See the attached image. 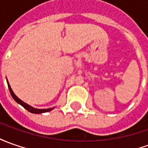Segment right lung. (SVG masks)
Here are the masks:
<instances>
[{
	"mask_svg": "<svg viewBox=\"0 0 148 148\" xmlns=\"http://www.w3.org/2000/svg\"><path fill=\"white\" fill-rule=\"evenodd\" d=\"M7 84H8V87H9V89H10V94L12 96V97L14 98V101L17 102V103L20 104L21 106H23L25 108V110H27L30 112V113H32V114H42V113H46V112H49V111H51L53 109H55V107H52V108H49V109H37V108H34V107L30 106L28 104L25 103L24 101H22L21 99H19L17 96L14 94V92L12 90V88L10 87V84H9V81L7 80Z\"/></svg>",
	"mask_w": 148,
	"mask_h": 148,
	"instance_id": "1",
	"label": "right lung"
}]
</instances>
